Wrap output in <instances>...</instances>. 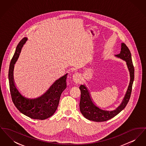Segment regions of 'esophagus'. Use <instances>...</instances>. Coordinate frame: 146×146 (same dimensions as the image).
Wrapping results in <instances>:
<instances>
[{"mask_svg": "<svg viewBox=\"0 0 146 146\" xmlns=\"http://www.w3.org/2000/svg\"><path fill=\"white\" fill-rule=\"evenodd\" d=\"M80 74L78 73H75L74 74H73V80L74 82L75 83H78L79 80H80Z\"/></svg>", "mask_w": 146, "mask_h": 146, "instance_id": "obj_1", "label": "esophagus"}]
</instances>
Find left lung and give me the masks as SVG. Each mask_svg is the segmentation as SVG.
<instances>
[{"instance_id": "8db88e82", "label": "left lung", "mask_w": 146, "mask_h": 146, "mask_svg": "<svg viewBox=\"0 0 146 146\" xmlns=\"http://www.w3.org/2000/svg\"><path fill=\"white\" fill-rule=\"evenodd\" d=\"M116 56L119 57L126 62L128 69L130 72V82L129 84L127 90L125 94L124 98L121 104L118 108L112 111H106L100 109L91 100L90 94L85 85H81L79 89L81 92L80 100V111L84 117L88 120L96 121L102 122L108 120L116 116L123 110L125 108L127 104L132 91V86L134 80V67L132 63L131 54L130 50L124 43H121V51L120 54L116 55Z\"/></svg>"}]
</instances>
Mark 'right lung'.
Returning <instances> with one entry per match:
<instances>
[{
  "mask_svg": "<svg viewBox=\"0 0 146 146\" xmlns=\"http://www.w3.org/2000/svg\"><path fill=\"white\" fill-rule=\"evenodd\" d=\"M27 38H23L19 42L10 64L9 80L11 96L15 107L22 114L32 119L44 120L52 116L56 111L61 95L67 88L68 74L57 80L41 97L31 100L22 96L14 84L13 70L14 64Z\"/></svg>",
  "mask_w": 146,
  "mask_h": 146,
  "instance_id": "right-lung-1",
  "label": "right lung"
}]
</instances>
